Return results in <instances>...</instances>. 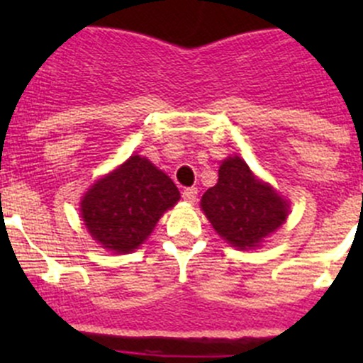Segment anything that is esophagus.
<instances>
[{"mask_svg":"<svg viewBox=\"0 0 363 363\" xmlns=\"http://www.w3.org/2000/svg\"><path fill=\"white\" fill-rule=\"evenodd\" d=\"M196 195H199V189H196V188H186L184 191H182V199H184L186 202H189V203L195 202Z\"/></svg>","mask_w":363,"mask_h":363,"instance_id":"1","label":"esophagus"}]
</instances>
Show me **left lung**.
Instances as JSON below:
<instances>
[{"mask_svg":"<svg viewBox=\"0 0 363 363\" xmlns=\"http://www.w3.org/2000/svg\"><path fill=\"white\" fill-rule=\"evenodd\" d=\"M202 208L216 232L239 250L258 246L288 216V203L239 156L223 161L218 184L203 193Z\"/></svg>","mask_w":363,"mask_h":363,"instance_id":"obj_1","label":"left lung"}]
</instances>
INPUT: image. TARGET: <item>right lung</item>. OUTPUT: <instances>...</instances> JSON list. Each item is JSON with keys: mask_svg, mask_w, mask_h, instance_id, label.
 <instances>
[{"mask_svg": "<svg viewBox=\"0 0 363 363\" xmlns=\"http://www.w3.org/2000/svg\"><path fill=\"white\" fill-rule=\"evenodd\" d=\"M179 199L172 179L135 155L86 193L80 212L94 240L107 250L130 252L151 235L163 212Z\"/></svg>", "mask_w": 363, "mask_h": 363, "instance_id": "obj_1", "label": "right lung"}]
</instances>
